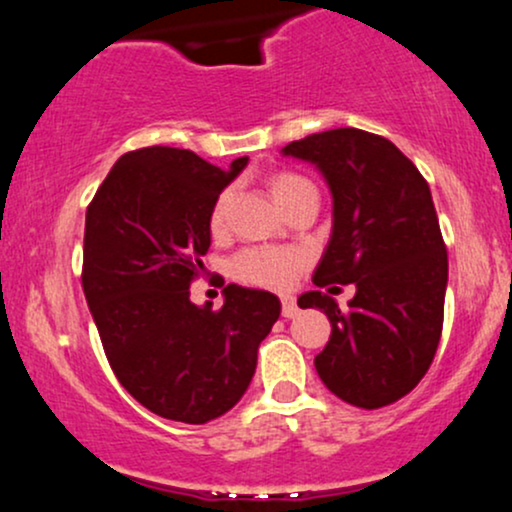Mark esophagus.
I'll list each match as a JSON object with an SVG mask.
<instances>
[{"mask_svg":"<svg viewBox=\"0 0 512 512\" xmlns=\"http://www.w3.org/2000/svg\"><path fill=\"white\" fill-rule=\"evenodd\" d=\"M281 315L284 317H296L298 315V303L291 293H284L281 296Z\"/></svg>","mask_w":512,"mask_h":512,"instance_id":"1","label":"esophagus"}]
</instances>
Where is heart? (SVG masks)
<instances>
[{"label":"heart","mask_w":512,"mask_h":512,"mask_svg":"<svg viewBox=\"0 0 512 512\" xmlns=\"http://www.w3.org/2000/svg\"><path fill=\"white\" fill-rule=\"evenodd\" d=\"M272 192L276 202L284 204L293 192L301 187L310 185L308 180L296 173H276L272 175ZM231 190L221 192L216 197L214 207L209 211V228L211 233H221L226 226L228 204H231ZM303 257L296 250H281V248H248L243 250L236 260L231 262V272L238 281L252 286H264V289H286L293 281V274L301 267Z\"/></svg>","instance_id":"b5f03b06"}]
</instances>
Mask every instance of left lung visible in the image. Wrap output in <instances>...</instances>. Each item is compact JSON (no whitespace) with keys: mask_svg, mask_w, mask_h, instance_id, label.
Instances as JSON below:
<instances>
[{"mask_svg":"<svg viewBox=\"0 0 512 512\" xmlns=\"http://www.w3.org/2000/svg\"><path fill=\"white\" fill-rule=\"evenodd\" d=\"M284 154L315 163L332 190V238L315 286H356L344 310L322 291L298 298L332 325L317 375L354 407L395 404L421 383L443 332L448 250L428 182L390 139L356 127L310 134Z\"/></svg>","mask_w":512,"mask_h":512,"instance_id":"obj_1","label":"left lung"}]
</instances>
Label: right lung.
<instances>
[{"instance_id":"add662e5","label":"right lung","mask_w":512,"mask_h":512,"mask_svg":"<svg viewBox=\"0 0 512 512\" xmlns=\"http://www.w3.org/2000/svg\"><path fill=\"white\" fill-rule=\"evenodd\" d=\"M248 166H211L190 149L117 158L86 209L81 284L120 385L146 409L207 424L248 390L257 349L279 320L274 293L228 284L219 310L190 301L211 245L209 211Z\"/></svg>"}]
</instances>
